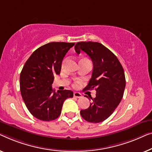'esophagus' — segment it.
<instances>
[{"mask_svg": "<svg viewBox=\"0 0 152 152\" xmlns=\"http://www.w3.org/2000/svg\"><path fill=\"white\" fill-rule=\"evenodd\" d=\"M74 96L76 97V98H80L82 96V94H81L79 92H74Z\"/></svg>", "mask_w": 152, "mask_h": 152, "instance_id": "esophagus-1", "label": "esophagus"}]
</instances>
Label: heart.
Returning <instances> with one entry per match:
<instances>
[{"instance_id":"1","label":"heart","mask_w":152,"mask_h":152,"mask_svg":"<svg viewBox=\"0 0 152 152\" xmlns=\"http://www.w3.org/2000/svg\"><path fill=\"white\" fill-rule=\"evenodd\" d=\"M74 87H76V86H78V83H74Z\"/></svg>"}]
</instances>
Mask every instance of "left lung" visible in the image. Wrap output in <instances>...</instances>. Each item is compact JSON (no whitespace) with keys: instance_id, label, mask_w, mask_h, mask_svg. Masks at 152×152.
<instances>
[{"instance_id":"8db88e82","label":"left lung","mask_w":152,"mask_h":152,"mask_svg":"<svg viewBox=\"0 0 152 152\" xmlns=\"http://www.w3.org/2000/svg\"><path fill=\"white\" fill-rule=\"evenodd\" d=\"M81 50L90 57L94 65L91 78L84 89H95L96 94L94 98L90 96L92 102L86 110H80V115L89 123H100L112 114L123 98L125 72L116 56L100 42H77L76 52L79 54Z\"/></svg>"}]
</instances>
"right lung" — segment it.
I'll return each instance as SVG.
<instances>
[{
    "label": "right lung",
    "mask_w": 152,
    "mask_h": 152,
    "mask_svg": "<svg viewBox=\"0 0 152 152\" xmlns=\"http://www.w3.org/2000/svg\"><path fill=\"white\" fill-rule=\"evenodd\" d=\"M74 45L65 42L44 45L34 51L21 71V96L29 112L40 121L56 119L64 101L73 97V91L67 89L55 92L52 85L54 76L61 73L64 56Z\"/></svg>",
    "instance_id": "1"
}]
</instances>
